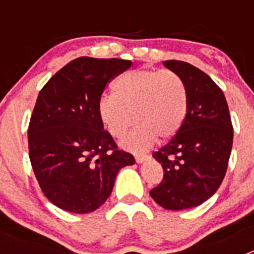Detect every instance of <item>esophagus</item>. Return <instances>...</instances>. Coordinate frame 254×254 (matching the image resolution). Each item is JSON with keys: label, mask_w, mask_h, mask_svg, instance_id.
Returning <instances> with one entry per match:
<instances>
[{"label": "esophagus", "mask_w": 254, "mask_h": 254, "mask_svg": "<svg viewBox=\"0 0 254 254\" xmlns=\"http://www.w3.org/2000/svg\"><path fill=\"white\" fill-rule=\"evenodd\" d=\"M134 159H136V161H137V163H143V161L149 159V155H136V156H134Z\"/></svg>", "instance_id": "obj_1"}]
</instances>
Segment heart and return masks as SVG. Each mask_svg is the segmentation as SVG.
<instances>
[{
    "label": "heart",
    "instance_id": "1",
    "mask_svg": "<svg viewBox=\"0 0 254 254\" xmlns=\"http://www.w3.org/2000/svg\"><path fill=\"white\" fill-rule=\"evenodd\" d=\"M114 94L104 95L99 113L107 131L116 138L137 123L122 140L132 152H145L156 142L170 140L181 129L188 108L187 85L170 69H132L113 85Z\"/></svg>",
    "mask_w": 254,
    "mask_h": 254
}]
</instances>
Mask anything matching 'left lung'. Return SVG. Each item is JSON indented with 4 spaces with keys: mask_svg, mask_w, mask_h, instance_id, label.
I'll use <instances>...</instances> for the list:
<instances>
[{
    "mask_svg": "<svg viewBox=\"0 0 254 254\" xmlns=\"http://www.w3.org/2000/svg\"><path fill=\"white\" fill-rule=\"evenodd\" d=\"M187 85L188 108L181 129L159 151L163 181L150 190L167 210L201 205L220 187L233 146V125L223 90L212 78L183 61H164Z\"/></svg>",
    "mask_w": 254,
    "mask_h": 254,
    "instance_id": "8db88e82",
    "label": "left lung"
}]
</instances>
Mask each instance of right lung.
Returning <instances> with one entry per match:
<instances>
[{"mask_svg": "<svg viewBox=\"0 0 254 254\" xmlns=\"http://www.w3.org/2000/svg\"><path fill=\"white\" fill-rule=\"evenodd\" d=\"M132 64L120 58L78 57L39 91L28 128L29 158L39 187L53 205L87 214L111 196L133 155L104 129L99 103L105 87Z\"/></svg>", "mask_w": 254, "mask_h": 254, "instance_id": "add662e5", "label": "right lung"}]
</instances>
